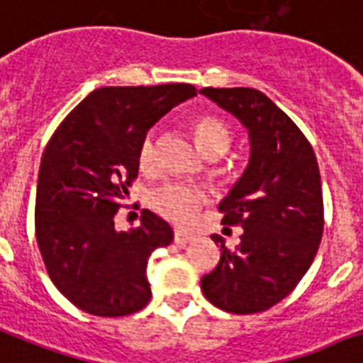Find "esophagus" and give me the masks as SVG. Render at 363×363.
Masks as SVG:
<instances>
[{
    "label": "esophagus",
    "instance_id": "1",
    "mask_svg": "<svg viewBox=\"0 0 363 363\" xmlns=\"http://www.w3.org/2000/svg\"><path fill=\"white\" fill-rule=\"evenodd\" d=\"M195 240V234H189V232L185 230H174V242L178 243V245H185V243H189Z\"/></svg>",
    "mask_w": 363,
    "mask_h": 363
}]
</instances>
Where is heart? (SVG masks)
Returning <instances> with one entry per match:
<instances>
[{
    "label": "heart",
    "mask_w": 363,
    "mask_h": 363,
    "mask_svg": "<svg viewBox=\"0 0 363 363\" xmlns=\"http://www.w3.org/2000/svg\"><path fill=\"white\" fill-rule=\"evenodd\" d=\"M193 133L199 142L200 150L210 159L221 157L230 147V131L217 118H199L193 123ZM155 161V135L147 133L138 147V163L142 168H150ZM206 200V193L199 187L184 182H168L150 195V206L155 213L176 225H189L195 219L196 211Z\"/></svg>",
    "instance_id": "obj_1"
}]
</instances>
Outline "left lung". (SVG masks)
I'll list each match as a JSON object with an SVG mask.
<instances>
[{
  "instance_id": "left-lung-1",
  "label": "left lung",
  "mask_w": 363,
  "mask_h": 363,
  "mask_svg": "<svg viewBox=\"0 0 363 363\" xmlns=\"http://www.w3.org/2000/svg\"><path fill=\"white\" fill-rule=\"evenodd\" d=\"M200 94L247 129L249 164L223 202V225H242L236 249L200 279L204 296L234 315L262 313L291 294L311 266L324 230L320 172L298 125L253 88H202Z\"/></svg>"
}]
</instances>
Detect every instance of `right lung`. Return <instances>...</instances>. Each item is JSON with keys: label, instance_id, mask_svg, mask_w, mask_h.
Here are the masks:
<instances>
[{"label": "right lung", "instance_id": "1", "mask_svg": "<svg viewBox=\"0 0 363 363\" xmlns=\"http://www.w3.org/2000/svg\"><path fill=\"white\" fill-rule=\"evenodd\" d=\"M195 95L191 84L99 88L46 144L35 236L52 283L78 309L125 317L152 298L147 259L172 242V228L142 210L138 227L118 232L114 216L138 176L142 138L168 110Z\"/></svg>", "mask_w": 363, "mask_h": 363}]
</instances>
